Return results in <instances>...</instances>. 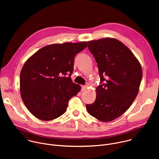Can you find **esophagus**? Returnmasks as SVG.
I'll list each match as a JSON object with an SVG mask.
<instances>
[{
    "mask_svg": "<svg viewBox=\"0 0 159 159\" xmlns=\"http://www.w3.org/2000/svg\"><path fill=\"white\" fill-rule=\"evenodd\" d=\"M87 86H85V85H83L82 87V91H84L85 90H86L87 89Z\"/></svg>",
    "mask_w": 159,
    "mask_h": 159,
    "instance_id": "esophagus-1",
    "label": "esophagus"
}]
</instances>
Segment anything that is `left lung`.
<instances>
[{
  "label": "left lung",
  "instance_id": "1",
  "mask_svg": "<svg viewBox=\"0 0 159 159\" xmlns=\"http://www.w3.org/2000/svg\"><path fill=\"white\" fill-rule=\"evenodd\" d=\"M99 69L101 84L96 88V99L87 104L89 115L108 122L125 113L139 92L142 79L140 63L120 41L104 38L87 41Z\"/></svg>",
  "mask_w": 159,
  "mask_h": 159
}]
</instances>
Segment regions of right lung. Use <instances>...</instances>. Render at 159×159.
Listing matches in <instances>:
<instances>
[{
  "instance_id": "1",
  "label": "right lung",
  "mask_w": 159,
  "mask_h": 159,
  "mask_svg": "<svg viewBox=\"0 0 159 159\" xmlns=\"http://www.w3.org/2000/svg\"><path fill=\"white\" fill-rule=\"evenodd\" d=\"M87 47L86 41L52 44L26 60L20 74V93L34 116L51 121L65 112L69 100L81 89L70 78L74 57Z\"/></svg>"
}]
</instances>
